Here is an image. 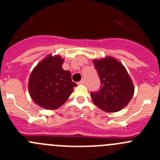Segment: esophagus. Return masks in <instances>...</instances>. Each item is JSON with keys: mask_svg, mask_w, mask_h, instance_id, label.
Wrapping results in <instances>:
<instances>
[{"mask_svg": "<svg viewBox=\"0 0 160 160\" xmlns=\"http://www.w3.org/2000/svg\"><path fill=\"white\" fill-rule=\"evenodd\" d=\"M85 83H86V82H85L84 79H82V80H81L80 82H78V85H83V84H85Z\"/></svg>", "mask_w": 160, "mask_h": 160, "instance_id": "esophagus-1", "label": "esophagus"}]
</instances>
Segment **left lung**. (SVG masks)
<instances>
[{"label": "left lung", "instance_id": "1", "mask_svg": "<svg viewBox=\"0 0 160 160\" xmlns=\"http://www.w3.org/2000/svg\"><path fill=\"white\" fill-rule=\"evenodd\" d=\"M101 87L90 93L94 103L102 111L116 112L132 98L134 85L128 71L119 62L111 57L94 60Z\"/></svg>", "mask_w": 160, "mask_h": 160}]
</instances>
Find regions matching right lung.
<instances>
[{
    "instance_id": "obj_1",
    "label": "right lung",
    "mask_w": 160,
    "mask_h": 160,
    "mask_svg": "<svg viewBox=\"0 0 160 160\" xmlns=\"http://www.w3.org/2000/svg\"><path fill=\"white\" fill-rule=\"evenodd\" d=\"M62 64L61 57L49 55L31 73L28 87L32 99L38 106L47 110L58 108L77 86L72 82L70 72L62 69Z\"/></svg>"
}]
</instances>
